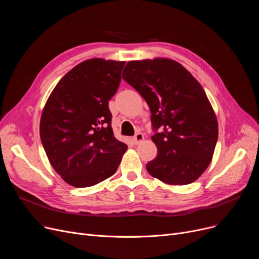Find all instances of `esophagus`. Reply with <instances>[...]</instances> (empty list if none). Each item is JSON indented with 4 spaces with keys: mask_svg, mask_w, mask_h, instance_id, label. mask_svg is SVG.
<instances>
[{
    "mask_svg": "<svg viewBox=\"0 0 259 259\" xmlns=\"http://www.w3.org/2000/svg\"><path fill=\"white\" fill-rule=\"evenodd\" d=\"M144 134L142 133V132H138L137 134L134 135L133 137V139H132V142H133V144H135V145H139L140 143H142L143 141H144Z\"/></svg>",
    "mask_w": 259,
    "mask_h": 259,
    "instance_id": "esophagus-1",
    "label": "esophagus"
}]
</instances>
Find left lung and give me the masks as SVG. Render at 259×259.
Segmentation results:
<instances>
[{"label":"left lung","mask_w":259,"mask_h":259,"mask_svg":"<svg viewBox=\"0 0 259 259\" xmlns=\"http://www.w3.org/2000/svg\"><path fill=\"white\" fill-rule=\"evenodd\" d=\"M121 77L147 102L157 155L146 165L153 178L171 186L195 182L212 160L219 122L198 80L174 60L130 61Z\"/></svg>","instance_id":"8db88e82"}]
</instances>
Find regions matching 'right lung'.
I'll return each instance as SVG.
<instances>
[{
    "mask_svg": "<svg viewBox=\"0 0 259 259\" xmlns=\"http://www.w3.org/2000/svg\"><path fill=\"white\" fill-rule=\"evenodd\" d=\"M124 61L90 59L67 72L50 93L39 137L52 168L70 186L85 188L112 176L127 151L114 138L108 102Z\"/></svg>",
    "mask_w": 259,
    "mask_h": 259,
    "instance_id": "add662e5",
    "label": "right lung"
}]
</instances>
